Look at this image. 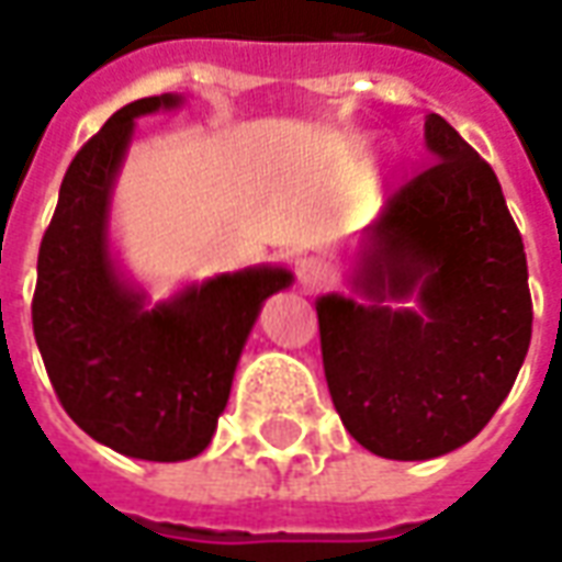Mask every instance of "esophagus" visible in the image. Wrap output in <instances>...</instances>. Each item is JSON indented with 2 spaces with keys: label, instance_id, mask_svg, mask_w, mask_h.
Wrapping results in <instances>:
<instances>
[{
  "label": "esophagus",
  "instance_id": "34e87169",
  "mask_svg": "<svg viewBox=\"0 0 562 562\" xmlns=\"http://www.w3.org/2000/svg\"><path fill=\"white\" fill-rule=\"evenodd\" d=\"M297 282H301L307 292H316V289L331 282V270L325 268L319 258H301V261H297Z\"/></svg>",
  "mask_w": 562,
  "mask_h": 562
}]
</instances>
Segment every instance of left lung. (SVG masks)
I'll return each instance as SVG.
<instances>
[{
	"label": "left lung",
	"mask_w": 562,
	"mask_h": 562,
	"mask_svg": "<svg viewBox=\"0 0 562 562\" xmlns=\"http://www.w3.org/2000/svg\"><path fill=\"white\" fill-rule=\"evenodd\" d=\"M431 164L383 206L356 289L316 301L322 364L347 431L376 457L435 459L469 445L527 359L532 297L520 231L493 167L441 115ZM414 296L417 308L386 300Z\"/></svg>",
	"instance_id": "1"
}]
</instances>
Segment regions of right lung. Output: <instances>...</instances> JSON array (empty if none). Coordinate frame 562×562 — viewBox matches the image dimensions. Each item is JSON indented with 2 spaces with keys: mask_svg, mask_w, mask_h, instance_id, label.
<instances>
[{
  "mask_svg": "<svg viewBox=\"0 0 562 562\" xmlns=\"http://www.w3.org/2000/svg\"><path fill=\"white\" fill-rule=\"evenodd\" d=\"M160 93L117 109L81 145L38 246L33 331L63 411L93 441L148 462L206 450L234 371L270 294L292 285L285 268H246L145 307L109 252V203L136 117L176 109Z\"/></svg>",
  "mask_w": 562,
  "mask_h": 562,
  "instance_id": "right-lung-1",
  "label": "right lung"
}]
</instances>
